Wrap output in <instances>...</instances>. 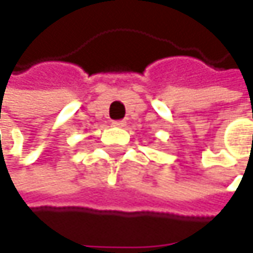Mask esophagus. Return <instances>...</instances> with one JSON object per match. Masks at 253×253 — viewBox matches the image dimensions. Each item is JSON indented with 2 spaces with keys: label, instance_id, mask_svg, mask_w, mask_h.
I'll return each mask as SVG.
<instances>
[{
  "label": "esophagus",
  "instance_id": "1",
  "mask_svg": "<svg viewBox=\"0 0 253 253\" xmlns=\"http://www.w3.org/2000/svg\"><path fill=\"white\" fill-rule=\"evenodd\" d=\"M113 126L125 127L126 126V122H125V120H117V122H113Z\"/></svg>",
  "mask_w": 253,
  "mask_h": 253
}]
</instances>
